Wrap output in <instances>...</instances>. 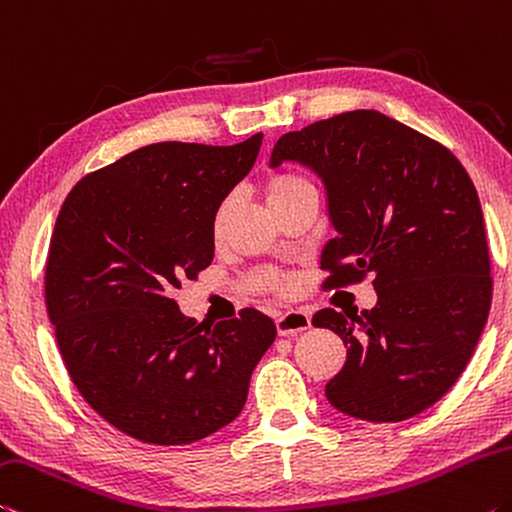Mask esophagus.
Masks as SVG:
<instances>
[{"label": "esophagus", "mask_w": 512, "mask_h": 512, "mask_svg": "<svg viewBox=\"0 0 512 512\" xmlns=\"http://www.w3.org/2000/svg\"><path fill=\"white\" fill-rule=\"evenodd\" d=\"M311 329V317L304 311H288L276 317V331L279 335H295Z\"/></svg>", "instance_id": "esophagus-1"}]
</instances>
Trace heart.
<instances>
[{
  "instance_id": "obj_1",
  "label": "heart",
  "mask_w": 512,
  "mask_h": 512,
  "mask_svg": "<svg viewBox=\"0 0 512 512\" xmlns=\"http://www.w3.org/2000/svg\"><path fill=\"white\" fill-rule=\"evenodd\" d=\"M306 190H315L313 183L308 181L306 177H301L297 172H279V174H272L270 179L265 183V192H267V201H270L272 208L283 204V201L292 199L299 192H306ZM231 208H233V197H224L220 204H217L215 213H213V233L215 236H220L226 220H229L231 215Z\"/></svg>"
}]
</instances>
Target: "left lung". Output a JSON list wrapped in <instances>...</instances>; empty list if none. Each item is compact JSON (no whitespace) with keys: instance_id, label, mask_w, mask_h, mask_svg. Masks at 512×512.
Returning a JSON list of instances; mask_svg holds the SVG:
<instances>
[{"instance_id":"obj_1","label":"left lung","mask_w":512,"mask_h":512,"mask_svg":"<svg viewBox=\"0 0 512 512\" xmlns=\"http://www.w3.org/2000/svg\"><path fill=\"white\" fill-rule=\"evenodd\" d=\"M295 161L326 188L338 236L326 242L324 288L372 276L376 306L324 308L347 363L326 383L340 413L401 422L433 406L472 358L492 301L483 211L445 145L379 111H349L276 140L272 167Z\"/></svg>"}]
</instances>
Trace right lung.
Instances as JSON below:
<instances>
[{"instance_id":"add662e5","label":"right lung","mask_w":512,"mask_h":512,"mask_svg":"<svg viewBox=\"0 0 512 512\" xmlns=\"http://www.w3.org/2000/svg\"><path fill=\"white\" fill-rule=\"evenodd\" d=\"M261 142L140 147L83 177L56 217L45 301L67 374L97 415L140 442L190 445L231 424L276 338L256 308L204 326L172 299L211 265L215 208Z\"/></svg>"}]
</instances>
